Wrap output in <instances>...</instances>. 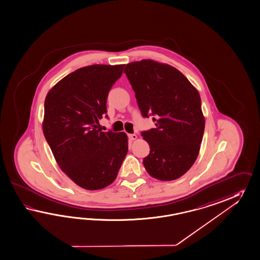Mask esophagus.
I'll return each mask as SVG.
<instances>
[{
    "mask_svg": "<svg viewBox=\"0 0 260 260\" xmlns=\"http://www.w3.org/2000/svg\"><path fill=\"white\" fill-rule=\"evenodd\" d=\"M128 138L131 140H137V135H136V134H129V135H128Z\"/></svg>",
    "mask_w": 260,
    "mask_h": 260,
    "instance_id": "1",
    "label": "esophagus"
}]
</instances>
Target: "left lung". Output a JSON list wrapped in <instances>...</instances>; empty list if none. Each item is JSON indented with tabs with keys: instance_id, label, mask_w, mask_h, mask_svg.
Returning a JSON list of instances; mask_svg holds the SVG:
<instances>
[{
	"instance_id": "left-lung-1",
	"label": "left lung",
	"mask_w": 260,
	"mask_h": 260,
	"mask_svg": "<svg viewBox=\"0 0 260 260\" xmlns=\"http://www.w3.org/2000/svg\"><path fill=\"white\" fill-rule=\"evenodd\" d=\"M124 73L142 117L155 122L141 132L150 146L147 173L161 181L179 178L195 162L204 136L199 92L178 70L153 60L127 64Z\"/></svg>"
}]
</instances>
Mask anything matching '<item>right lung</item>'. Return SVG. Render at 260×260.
Returning a JSON list of instances; mask_svg holds the SVG:
<instances>
[{
    "mask_svg": "<svg viewBox=\"0 0 260 260\" xmlns=\"http://www.w3.org/2000/svg\"><path fill=\"white\" fill-rule=\"evenodd\" d=\"M123 68H81L47 94L44 137L61 170L85 189H101L113 183L126 156V134L98 129L99 120L107 112L109 90Z\"/></svg>",
    "mask_w": 260,
    "mask_h": 260,
    "instance_id": "1",
    "label": "right lung"
}]
</instances>
